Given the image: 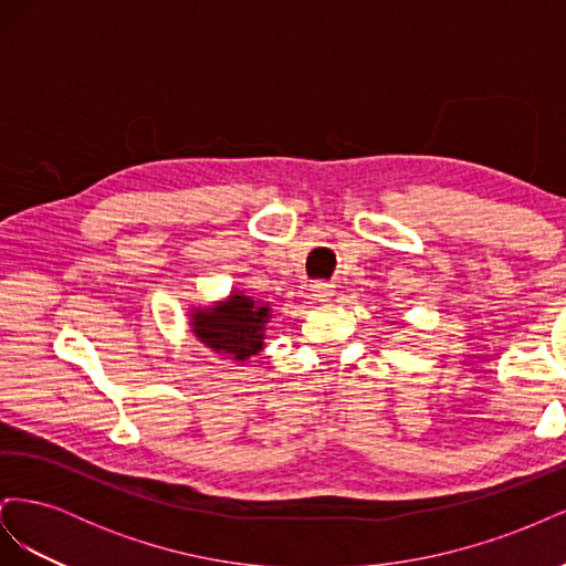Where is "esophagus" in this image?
<instances>
[{
    "label": "esophagus",
    "instance_id": "obj_1",
    "mask_svg": "<svg viewBox=\"0 0 566 566\" xmlns=\"http://www.w3.org/2000/svg\"><path fill=\"white\" fill-rule=\"evenodd\" d=\"M312 295L316 297V300H328V297H333V283H323V281H316L314 285H312Z\"/></svg>",
    "mask_w": 566,
    "mask_h": 566
}]
</instances>
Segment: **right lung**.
Segmentation results:
<instances>
[{"label": "right lung", "mask_w": 566, "mask_h": 566, "mask_svg": "<svg viewBox=\"0 0 566 566\" xmlns=\"http://www.w3.org/2000/svg\"><path fill=\"white\" fill-rule=\"evenodd\" d=\"M271 318L269 304L254 302L243 293H233L208 310H193V335L217 354L233 361H245L264 347V331Z\"/></svg>", "instance_id": "add662e5"}]
</instances>
